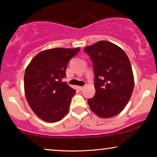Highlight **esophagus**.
Returning <instances> with one entry per match:
<instances>
[{
  "label": "esophagus",
  "mask_w": 157,
  "mask_h": 157,
  "mask_svg": "<svg viewBox=\"0 0 157 157\" xmlns=\"http://www.w3.org/2000/svg\"><path fill=\"white\" fill-rule=\"evenodd\" d=\"M84 88H85L84 86H79L78 89H79V90H80V91H83V89H84Z\"/></svg>",
  "instance_id": "1"
}]
</instances>
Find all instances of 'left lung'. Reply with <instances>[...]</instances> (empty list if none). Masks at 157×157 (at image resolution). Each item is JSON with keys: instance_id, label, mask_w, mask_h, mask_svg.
<instances>
[{"instance_id": "8db88e82", "label": "left lung", "mask_w": 157, "mask_h": 157, "mask_svg": "<svg viewBox=\"0 0 157 157\" xmlns=\"http://www.w3.org/2000/svg\"><path fill=\"white\" fill-rule=\"evenodd\" d=\"M93 61L96 94L88 100L91 110L104 119L121 113L132 96L134 78L130 61L123 49L100 40L84 48Z\"/></svg>"}]
</instances>
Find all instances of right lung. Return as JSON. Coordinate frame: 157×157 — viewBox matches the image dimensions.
Masks as SVG:
<instances>
[{
    "instance_id": "obj_1",
    "label": "right lung",
    "mask_w": 157,
    "mask_h": 157,
    "mask_svg": "<svg viewBox=\"0 0 157 157\" xmlns=\"http://www.w3.org/2000/svg\"><path fill=\"white\" fill-rule=\"evenodd\" d=\"M80 48H55L38 53L25 68L24 91L32 111L43 121L61 120L69 110L76 90L62 82L68 61Z\"/></svg>"
}]
</instances>
